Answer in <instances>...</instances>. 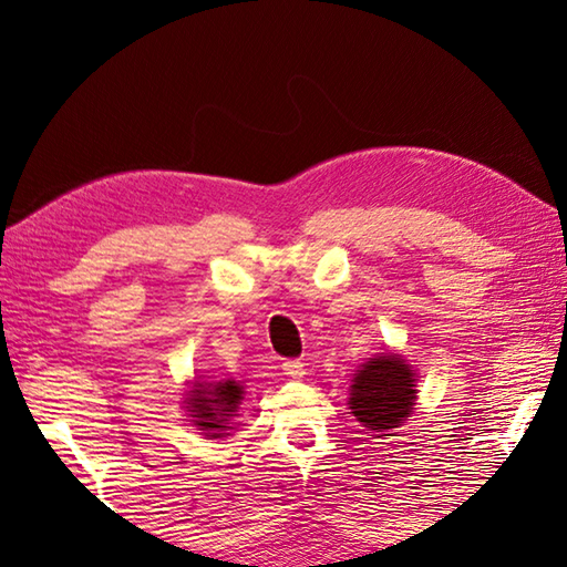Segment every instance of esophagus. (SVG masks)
Wrapping results in <instances>:
<instances>
[{
  "label": "esophagus",
  "instance_id": "34e87169",
  "mask_svg": "<svg viewBox=\"0 0 567 567\" xmlns=\"http://www.w3.org/2000/svg\"><path fill=\"white\" fill-rule=\"evenodd\" d=\"M282 370H285V375L292 378V380L305 378V363H299V360H285Z\"/></svg>",
  "mask_w": 567,
  "mask_h": 567
}]
</instances>
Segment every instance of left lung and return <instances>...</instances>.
<instances>
[{"label":"left lung","mask_w":567,"mask_h":567,"mask_svg":"<svg viewBox=\"0 0 567 567\" xmlns=\"http://www.w3.org/2000/svg\"><path fill=\"white\" fill-rule=\"evenodd\" d=\"M416 404V372L396 353H378L360 365L351 384L348 409L368 431L390 436Z\"/></svg>","instance_id":"8db88e82"}]
</instances>
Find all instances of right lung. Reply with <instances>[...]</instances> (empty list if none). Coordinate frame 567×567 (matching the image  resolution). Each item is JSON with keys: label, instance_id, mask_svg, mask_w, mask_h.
<instances>
[{"label": "right lung", "instance_id": "obj_1", "mask_svg": "<svg viewBox=\"0 0 567 567\" xmlns=\"http://www.w3.org/2000/svg\"><path fill=\"white\" fill-rule=\"evenodd\" d=\"M244 400V388L234 380H195L185 396V409L207 439H224L231 431V419L238 416V404Z\"/></svg>", "mask_w": 567, "mask_h": 567}]
</instances>
